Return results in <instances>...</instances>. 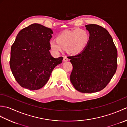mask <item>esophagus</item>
I'll list each match as a JSON object with an SVG mask.
<instances>
[{"label":"esophagus","mask_w":127,"mask_h":127,"mask_svg":"<svg viewBox=\"0 0 127 127\" xmlns=\"http://www.w3.org/2000/svg\"><path fill=\"white\" fill-rule=\"evenodd\" d=\"M69 60V59L66 57H64L63 58V61L64 62H67Z\"/></svg>","instance_id":"obj_1"}]
</instances>
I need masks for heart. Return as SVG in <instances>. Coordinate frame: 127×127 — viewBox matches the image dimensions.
I'll return each instance as SVG.
<instances>
[{"label": "heart", "mask_w": 127, "mask_h": 127, "mask_svg": "<svg viewBox=\"0 0 127 127\" xmlns=\"http://www.w3.org/2000/svg\"><path fill=\"white\" fill-rule=\"evenodd\" d=\"M90 34L85 29L77 28L65 31L59 34L56 40H51L50 47L54 52L58 53L65 48L70 55H77L82 53L89 44Z\"/></svg>", "instance_id": "heart-1"}]
</instances>
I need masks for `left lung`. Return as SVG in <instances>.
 Here are the masks:
<instances>
[{
    "mask_svg": "<svg viewBox=\"0 0 127 127\" xmlns=\"http://www.w3.org/2000/svg\"><path fill=\"white\" fill-rule=\"evenodd\" d=\"M90 40L79 55L69 57L72 65L70 81L82 93L97 92L108 84L117 69V51L111 36L102 27L86 25Z\"/></svg>",
    "mask_w": 127,
    "mask_h": 127,
    "instance_id": "1",
    "label": "left lung"
}]
</instances>
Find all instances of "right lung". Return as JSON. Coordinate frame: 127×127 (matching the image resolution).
<instances>
[{
    "instance_id": "obj_1",
    "label": "right lung",
    "mask_w": 127,
    "mask_h": 127,
    "mask_svg": "<svg viewBox=\"0 0 127 127\" xmlns=\"http://www.w3.org/2000/svg\"><path fill=\"white\" fill-rule=\"evenodd\" d=\"M50 28L34 23L22 29L11 48L10 68L15 79L23 88L33 91L42 88L53 69L63 57L51 56Z\"/></svg>"
}]
</instances>
